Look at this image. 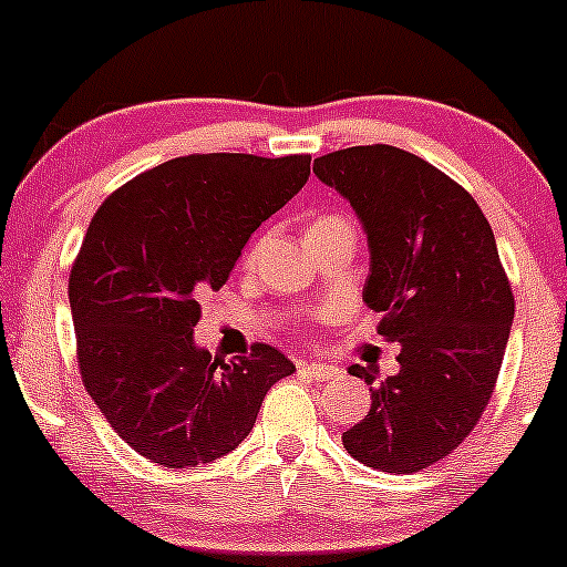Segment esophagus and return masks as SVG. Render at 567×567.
Listing matches in <instances>:
<instances>
[{
  "instance_id": "obj_1",
  "label": "esophagus",
  "mask_w": 567,
  "mask_h": 567,
  "mask_svg": "<svg viewBox=\"0 0 567 567\" xmlns=\"http://www.w3.org/2000/svg\"><path fill=\"white\" fill-rule=\"evenodd\" d=\"M298 370H301V373H306L309 379H315V381H330L338 373V368L324 365V362H301Z\"/></svg>"
}]
</instances>
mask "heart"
<instances>
[{
    "mask_svg": "<svg viewBox=\"0 0 567 567\" xmlns=\"http://www.w3.org/2000/svg\"><path fill=\"white\" fill-rule=\"evenodd\" d=\"M338 220H343V218H338V216H322V218H317L315 224L309 226V231H311V229H322V226H330V224H338Z\"/></svg>",
    "mask_w": 567,
    "mask_h": 567,
    "instance_id": "obj_1",
    "label": "heart"
}]
</instances>
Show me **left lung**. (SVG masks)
I'll return each mask as SVG.
<instances>
[{
    "mask_svg": "<svg viewBox=\"0 0 567 567\" xmlns=\"http://www.w3.org/2000/svg\"><path fill=\"white\" fill-rule=\"evenodd\" d=\"M368 237L362 298L383 311L379 333L402 347L400 370L375 383L343 447L381 472L426 470L477 426L496 386L514 320L509 279L491 224L455 181L394 146H351L315 159Z\"/></svg>",
    "mask_w": 567,
    "mask_h": 567,
    "instance_id": "1",
    "label": "left lung"
}]
</instances>
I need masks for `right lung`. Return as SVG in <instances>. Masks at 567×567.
I'll use <instances>...</instances> for the list:
<instances>
[{
  "label": "right lung",
  "mask_w": 567,
  "mask_h": 567,
  "mask_svg": "<svg viewBox=\"0 0 567 567\" xmlns=\"http://www.w3.org/2000/svg\"><path fill=\"white\" fill-rule=\"evenodd\" d=\"M306 154H192L97 207L69 279L82 381L122 440L167 470L210 464L296 365L266 343L224 362L194 341L250 234L309 181Z\"/></svg>",
  "instance_id": "right-lung-1"
}]
</instances>
